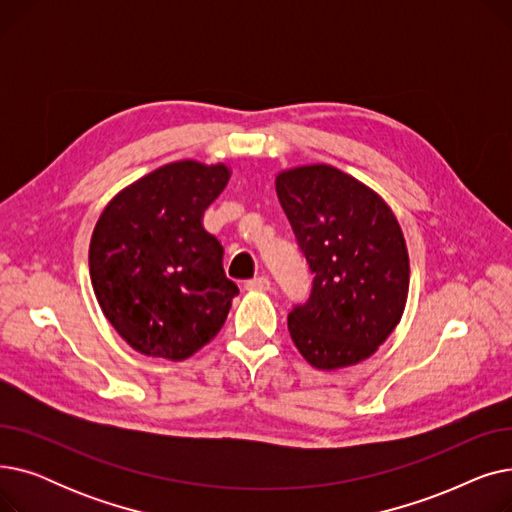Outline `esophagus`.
I'll list each match as a JSON object with an SVG mask.
<instances>
[{"label": "esophagus", "mask_w": 512, "mask_h": 512, "mask_svg": "<svg viewBox=\"0 0 512 512\" xmlns=\"http://www.w3.org/2000/svg\"><path fill=\"white\" fill-rule=\"evenodd\" d=\"M247 290H255V292H265V290H270L272 288V282L267 280L265 276H259V278H253V280H249L247 284Z\"/></svg>", "instance_id": "1"}]
</instances>
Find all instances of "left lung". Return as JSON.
Wrapping results in <instances>:
<instances>
[{"label": "left lung", "mask_w": 512, "mask_h": 512, "mask_svg": "<svg viewBox=\"0 0 512 512\" xmlns=\"http://www.w3.org/2000/svg\"><path fill=\"white\" fill-rule=\"evenodd\" d=\"M276 193L315 276L309 301L288 315L294 346L321 371L369 359L409 297V251L394 211L328 164L278 172Z\"/></svg>", "instance_id": "8db88e82"}]
</instances>
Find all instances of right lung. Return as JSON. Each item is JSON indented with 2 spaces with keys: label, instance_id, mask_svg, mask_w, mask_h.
<instances>
[{
  "label": "right lung",
  "instance_id": "obj_1",
  "mask_svg": "<svg viewBox=\"0 0 512 512\" xmlns=\"http://www.w3.org/2000/svg\"><path fill=\"white\" fill-rule=\"evenodd\" d=\"M230 174L226 164L172 161L122 188L99 215L91 284L107 321L141 355L184 361L224 326L238 286L203 213Z\"/></svg>",
  "mask_w": 512,
  "mask_h": 512
}]
</instances>
